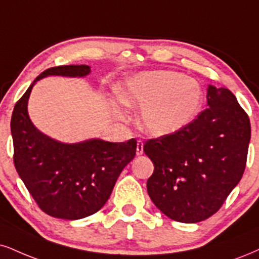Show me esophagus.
<instances>
[{
    "label": "esophagus",
    "mask_w": 259,
    "mask_h": 259,
    "mask_svg": "<svg viewBox=\"0 0 259 259\" xmlns=\"http://www.w3.org/2000/svg\"><path fill=\"white\" fill-rule=\"evenodd\" d=\"M143 146H144V144H143V142L142 140H138V142H137V155L138 156H140V155H143Z\"/></svg>",
    "instance_id": "1"
}]
</instances>
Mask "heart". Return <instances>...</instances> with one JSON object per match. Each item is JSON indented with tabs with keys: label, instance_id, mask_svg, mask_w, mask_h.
Returning <instances> with one entry per match:
<instances>
[{
	"label": "heart",
	"instance_id": "obj_1",
	"mask_svg": "<svg viewBox=\"0 0 259 259\" xmlns=\"http://www.w3.org/2000/svg\"><path fill=\"white\" fill-rule=\"evenodd\" d=\"M120 98L131 108H140L139 124L148 135L164 137L179 132L197 116L203 90L196 79L159 69L130 78ZM115 113L122 116L119 109Z\"/></svg>",
	"mask_w": 259,
	"mask_h": 259
}]
</instances>
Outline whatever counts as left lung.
I'll return each mask as SVG.
<instances>
[{
  "instance_id": "8db88e82",
  "label": "left lung",
  "mask_w": 259,
  "mask_h": 259,
  "mask_svg": "<svg viewBox=\"0 0 259 259\" xmlns=\"http://www.w3.org/2000/svg\"><path fill=\"white\" fill-rule=\"evenodd\" d=\"M207 108L170 136L146 140L154 163L148 193L178 222L196 223L218 212L246 167L251 124L228 89L209 86Z\"/></svg>"
}]
</instances>
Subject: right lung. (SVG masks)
<instances>
[{
  "label": "right lung",
  "instance_id": "1",
  "mask_svg": "<svg viewBox=\"0 0 259 259\" xmlns=\"http://www.w3.org/2000/svg\"><path fill=\"white\" fill-rule=\"evenodd\" d=\"M86 65L48 68L47 75L85 76ZM15 103L11 131L15 169L37 205L56 219L79 220L97 212L109 199L122 169L135 158L137 140L110 143L90 139L63 144L40 133L27 114L32 86Z\"/></svg>",
  "mask_w": 259,
  "mask_h": 259
}]
</instances>
